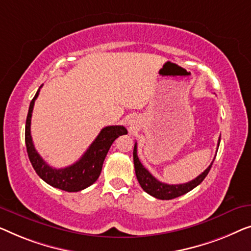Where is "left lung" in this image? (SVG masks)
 <instances>
[{"label":"left lung","mask_w":251,"mask_h":251,"mask_svg":"<svg viewBox=\"0 0 251 251\" xmlns=\"http://www.w3.org/2000/svg\"><path fill=\"white\" fill-rule=\"evenodd\" d=\"M221 137L218 140V146L220 147ZM133 159H134V168H135V174L136 178L139 181L141 188H142L147 193H149L150 196H152L157 199L161 200H169L174 199V198H177L179 196L185 195L189 191H191L192 189H195L196 186L200 184L201 182L203 181L204 177L209 173L211 165L213 162L208 166V168L203 173H201L199 176H197L195 179L190 181L188 183H183V184H166V183H162L154 177V176L151 175V173L148 171V169L144 167V166L141 164V161L137 157V147L136 143L134 146L133 150Z\"/></svg>","instance_id":"obj_1"}]
</instances>
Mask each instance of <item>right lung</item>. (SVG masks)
<instances>
[{
	"instance_id": "add662e5",
	"label": "right lung",
	"mask_w": 251,
	"mask_h": 251,
	"mask_svg": "<svg viewBox=\"0 0 251 251\" xmlns=\"http://www.w3.org/2000/svg\"><path fill=\"white\" fill-rule=\"evenodd\" d=\"M42 87V85H41ZM41 87L30 101L29 109L26 119V129H25V142L27 147L28 158L33 165L37 175L53 188L63 190L67 192H78L89 188L90 185L99 178L101 174L102 165L107 156L111 144L118 136L127 134L124 126H107L101 129L97 139L93 141L86 152L80 157L78 161L65 168H53L44 161L35 149L30 135L31 112L34 103L40 93Z\"/></svg>"
}]
</instances>
